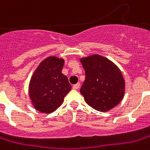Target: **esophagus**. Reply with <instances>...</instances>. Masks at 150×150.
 <instances>
[{
	"label": "esophagus",
	"instance_id": "esophagus-1",
	"mask_svg": "<svg viewBox=\"0 0 150 150\" xmlns=\"http://www.w3.org/2000/svg\"><path fill=\"white\" fill-rule=\"evenodd\" d=\"M79 86H80L79 83H77V84H75V85L73 86V89H74V90H78V89L79 88Z\"/></svg>",
	"mask_w": 150,
	"mask_h": 150
}]
</instances>
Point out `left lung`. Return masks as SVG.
Masks as SVG:
<instances>
[{
  "label": "left lung",
  "instance_id": "1",
  "mask_svg": "<svg viewBox=\"0 0 150 150\" xmlns=\"http://www.w3.org/2000/svg\"><path fill=\"white\" fill-rule=\"evenodd\" d=\"M86 79L80 93L92 108L108 112L120 102L124 96L125 82L115 64L100 55H92L80 60Z\"/></svg>",
  "mask_w": 150,
  "mask_h": 150
}]
</instances>
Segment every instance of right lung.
Masks as SVG:
<instances>
[{
    "mask_svg": "<svg viewBox=\"0 0 150 150\" xmlns=\"http://www.w3.org/2000/svg\"><path fill=\"white\" fill-rule=\"evenodd\" d=\"M64 60L49 57L40 63L29 84V95L34 108L51 113L59 108L71 89L67 77L61 71Z\"/></svg>",
    "mask_w": 150,
    "mask_h": 150,
    "instance_id": "add662e5",
    "label": "right lung"
}]
</instances>
